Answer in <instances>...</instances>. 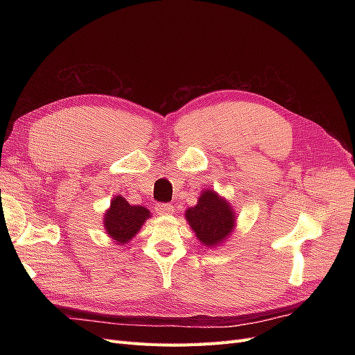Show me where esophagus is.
Returning a JSON list of instances; mask_svg holds the SVG:
<instances>
[{
	"mask_svg": "<svg viewBox=\"0 0 355 355\" xmlns=\"http://www.w3.org/2000/svg\"><path fill=\"white\" fill-rule=\"evenodd\" d=\"M155 211L158 214H170L171 211H173V206H171V204H167V202H158L155 206Z\"/></svg>",
	"mask_w": 355,
	"mask_h": 355,
	"instance_id": "obj_1",
	"label": "esophagus"
}]
</instances>
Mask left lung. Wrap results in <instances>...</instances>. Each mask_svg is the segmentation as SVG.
Wrapping results in <instances>:
<instances>
[{
  "label": "left lung",
  "instance_id": "8db88e82",
  "mask_svg": "<svg viewBox=\"0 0 355 355\" xmlns=\"http://www.w3.org/2000/svg\"><path fill=\"white\" fill-rule=\"evenodd\" d=\"M185 218L196 237L207 247L228 240L235 228V213L228 200L219 197L213 189L201 192L198 204L185 211Z\"/></svg>",
  "mask_w": 355,
  "mask_h": 355
}]
</instances>
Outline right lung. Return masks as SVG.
Instances as JSON below:
<instances>
[{
  "label": "right lung",
  "instance_id": "1",
  "mask_svg": "<svg viewBox=\"0 0 355 355\" xmlns=\"http://www.w3.org/2000/svg\"><path fill=\"white\" fill-rule=\"evenodd\" d=\"M148 218H151L148 209L144 206H132L125 198L116 196L111 201V207L105 213L103 227L116 244H125L141 231Z\"/></svg>",
  "mask_w": 355,
  "mask_h": 355
}]
</instances>
